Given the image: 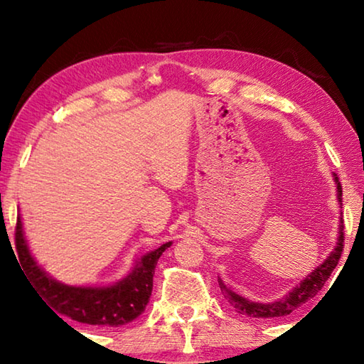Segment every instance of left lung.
<instances>
[{
	"instance_id": "obj_1",
	"label": "left lung",
	"mask_w": 364,
	"mask_h": 364,
	"mask_svg": "<svg viewBox=\"0 0 364 364\" xmlns=\"http://www.w3.org/2000/svg\"><path fill=\"white\" fill-rule=\"evenodd\" d=\"M334 180L337 184V199L338 202H342V186L341 181H338L337 175H334ZM343 252V218L341 217V225H338V239L336 244V249L331 252V255L326 258V260L319 264V267L313 271L311 274H308L306 278L300 282L299 286H295L291 292L284 297L271 301V304H260V301H252L249 299H244L241 295H237L236 292L230 291L225 286V282L218 279V284L221 292L225 294V297L228 301L236 308V310L241 313V315H247L252 318H258V319H267V318H278V316H286L289 313H292L294 310H297L300 305H304L306 300H310L311 297L321 291L324 282L328 281L332 271L337 267L338 260H341V255Z\"/></svg>"
}]
</instances>
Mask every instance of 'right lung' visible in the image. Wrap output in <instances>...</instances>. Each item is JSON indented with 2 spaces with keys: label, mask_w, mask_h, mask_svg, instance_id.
<instances>
[{
  "label": "right lung",
  "mask_w": 364,
  "mask_h": 364,
  "mask_svg": "<svg viewBox=\"0 0 364 364\" xmlns=\"http://www.w3.org/2000/svg\"><path fill=\"white\" fill-rule=\"evenodd\" d=\"M171 242H165L159 249L149 252L136 262L132 273L122 281L107 287H77L58 282L43 271L30 254L22 231L21 217L16 223V249L21 267L27 274L30 286L36 289L41 300L59 315L73 321L119 328L136 319L149 301L156 264L165 249ZM49 308V310H51ZM53 311V313H54ZM58 316V315H56ZM59 318V316H58ZM63 319V318H60Z\"/></svg>",
  "instance_id": "obj_1"
}]
</instances>
